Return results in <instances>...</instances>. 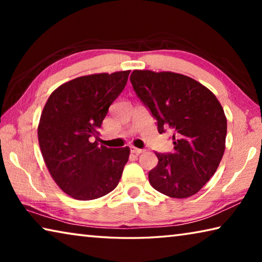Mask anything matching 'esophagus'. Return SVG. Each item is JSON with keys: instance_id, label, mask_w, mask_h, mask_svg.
Returning <instances> with one entry per match:
<instances>
[{"instance_id": "esophagus-1", "label": "esophagus", "mask_w": 262, "mask_h": 262, "mask_svg": "<svg viewBox=\"0 0 262 262\" xmlns=\"http://www.w3.org/2000/svg\"><path fill=\"white\" fill-rule=\"evenodd\" d=\"M130 151H132L133 154H135V155H141V154H143V152L145 151V150L135 148V147H130Z\"/></svg>"}]
</instances>
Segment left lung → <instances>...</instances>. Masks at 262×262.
Instances as JSON below:
<instances>
[{
    "instance_id": "left-lung-1",
    "label": "left lung",
    "mask_w": 262,
    "mask_h": 262,
    "mask_svg": "<svg viewBox=\"0 0 262 262\" xmlns=\"http://www.w3.org/2000/svg\"><path fill=\"white\" fill-rule=\"evenodd\" d=\"M130 82L157 120L159 134L172 133L173 151L156 152L150 184L174 199L196 194L214 176L225 150L227 118L220 101L201 83L177 73L134 70Z\"/></svg>"
}]
</instances>
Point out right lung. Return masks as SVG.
Here are the masks:
<instances>
[{
    "label": "right lung",
    "mask_w": 262,
    "mask_h": 262,
    "mask_svg": "<svg viewBox=\"0 0 262 262\" xmlns=\"http://www.w3.org/2000/svg\"><path fill=\"white\" fill-rule=\"evenodd\" d=\"M130 70L95 74L62 84L50 96L38 126V140L52 178L66 194L88 201L117 187L129 148L98 143L111 104L127 84Z\"/></svg>",
    "instance_id": "1"
}]
</instances>
